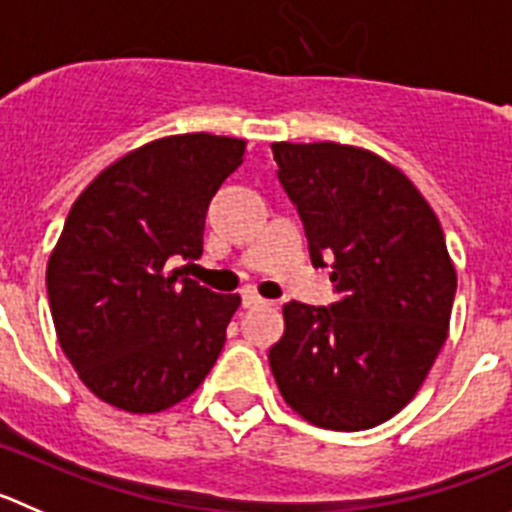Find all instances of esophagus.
<instances>
[{"instance_id":"esophagus-1","label":"esophagus","mask_w":512,"mask_h":512,"mask_svg":"<svg viewBox=\"0 0 512 512\" xmlns=\"http://www.w3.org/2000/svg\"><path fill=\"white\" fill-rule=\"evenodd\" d=\"M265 303L267 300L260 298L257 293H252V290H245V293H242V305H245V308H255V305H265Z\"/></svg>"}]
</instances>
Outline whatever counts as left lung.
<instances>
[{"mask_svg": "<svg viewBox=\"0 0 512 512\" xmlns=\"http://www.w3.org/2000/svg\"><path fill=\"white\" fill-rule=\"evenodd\" d=\"M315 267L331 262V308L290 300L270 348L283 399L305 422L358 432L407 407L447 341L457 272L437 214L366 148L272 143Z\"/></svg>", "mask_w": 512, "mask_h": 512, "instance_id": "left-lung-1", "label": "left lung"}]
</instances>
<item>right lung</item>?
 Returning <instances> with one entry per match:
<instances>
[{"label":"right lung","instance_id":"obj_1","mask_svg":"<svg viewBox=\"0 0 512 512\" xmlns=\"http://www.w3.org/2000/svg\"><path fill=\"white\" fill-rule=\"evenodd\" d=\"M247 141L212 133L156 138L83 189L47 262L57 341L80 381L111 407L156 414L199 389L240 295L184 278L207 209L245 161Z\"/></svg>","mask_w":512,"mask_h":512}]
</instances>
